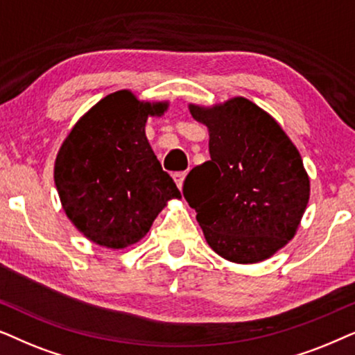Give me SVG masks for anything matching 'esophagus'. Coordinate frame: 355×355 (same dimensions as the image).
Masks as SVG:
<instances>
[{
    "instance_id": "esophagus-1",
    "label": "esophagus",
    "mask_w": 355,
    "mask_h": 355,
    "mask_svg": "<svg viewBox=\"0 0 355 355\" xmlns=\"http://www.w3.org/2000/svg\"><path fill=\"white\" fill-rule=\"evenodd\" d=\"M185 177H187V172H175L173 173V180H175V183H177V187L180 188V190L183 187V182H185Z\"/></svg>"
}]
</instances>
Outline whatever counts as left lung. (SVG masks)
I'll return each instance as SVG.
<instances>
[{
  "label": "left lung",
  "mask_w": 355,
  "mask_h": 355,
  "mask_svg": "<svg viewBox=\"0 0 355 355\" xmlns=\"http://www.w3.org/2000/svg\"><path fill=\"white\" fill-rule=\"evenodd\" d=\"M190 112L209 128L211 160L183 183L206 242L234 263L269 258L294 237L309 202L299 150L274 118L243 97Z\"/></svg>",
  "instance_id": "obj_1"
}]
</instances>
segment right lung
I'll list each match as a JSON object with an SVG mask.
<instances>
[{
	"mask_svg": "<svg viewBox=\"0 0 355 355\" xmlns=\"http://www.w3.org/2000/svg\"><path fill=\"white\" fill-rule=\"evenodd\" d=\"M167 103H143L128 91L103 97L76 123L55 162L66 216L108 248L139 242L165 202L182 198L146 138L149 115Z\"/></svg>",
	"mask_w": 355,
	"mask_h": 355,
	"instance_id": "1",
	"label": "right lung"
}]
</instances>
